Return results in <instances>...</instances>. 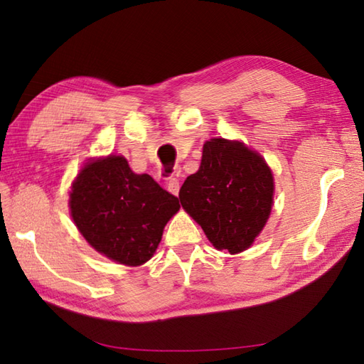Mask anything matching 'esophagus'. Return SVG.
Masks as SVG:
<instances>
[{"label": "esophagus", "instance_id": "1", "mask_svg": "<svg viewBox=\"0 0 364 364\" xmlns=\"http://www.w3.org/2000/svg\"><path fill=\"white\" fill-rule=\"evenodd\" d=\"M168 190L172 195H178V190H181V182H178L177 177H171L168 181Z\"/></svg>", "mask_w": 364, "mask_h": 364}]
</instances>
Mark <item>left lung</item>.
I'll return each instance as SVG.
<instances>
[{
    "instance_id": "obj_1",
    "label": "left lung",
    "mask_w": 364,
    "mask_h": 364,
    "mask_svg": "<svg viewBox=\"0 0 364 364\" xmlns=\"http://www.w3.org/2000/svg\"><path fill=\"white\" fill-rule=\"evenodd\" d=\"M274 178L264 159L240 141L211 139L200 169L181 187L182 208L214 247L240 253L263 230L272 208Z\"/></svg>"
}]
</instances>
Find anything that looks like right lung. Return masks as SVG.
Masks as SVG:
<instances>
[{"instance_id":"add662e5","label":"right lung","mask_w":364,"mask_h":364,"mask_svg":"<svg viewBox=\"0 0 364 364\" xmlns=\"http://www.w3.org/2000/svg\"><path fill=\"white\" fill-rule=\"evenodd\" d=\"M70 214L97 252L121 264L151 258L163 229L178 211L177 196L151 176L135 174L122 156L87 163L70 192Z\"/></svg>"}]
</instances>
